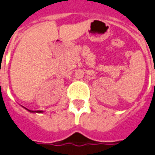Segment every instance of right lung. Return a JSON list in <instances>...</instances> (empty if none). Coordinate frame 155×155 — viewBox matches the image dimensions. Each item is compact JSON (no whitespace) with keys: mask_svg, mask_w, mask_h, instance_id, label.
Returning a JSON list of instances; mask_svg holds the SVG:
<instances>
[{"mask_svg":"<svg viewBox=\"0 0 155 155\" xmlns=\"http://www.w3.org/2000/svg\"><path fill=\"white\" fill-rule=\"evenodd\" d=\"M25 109H27V108H25ZM28 112H30V113H42V111H31V110H28L27 109Z\"/></svg>","mask_w":155,"mask_h":155,"instance_id":"obj_1","label":"right lung"}]
</instances>
